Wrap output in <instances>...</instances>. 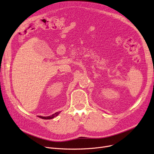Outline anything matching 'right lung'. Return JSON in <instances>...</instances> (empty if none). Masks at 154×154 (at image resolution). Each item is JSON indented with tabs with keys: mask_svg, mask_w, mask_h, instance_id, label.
I'll return each instance as SVG.
<instances>
[{
	"mask_svg": "<svg viewBox=\"0 0 154 154\" xmlns=\"http://www.w3.org/2000/svg\"><path fill=\"white\" fill-rule=\"evenodd\" d=\"M60 113V112H55L54 114H52V116H47V117H43V116H38V117L41 118V119H52L54 117H55L56 116H57Z\"/></svg>",
	"mask_w": 154,
	"mask_h": 154,
	"instance_id": "1",
	"label": "right lung"
}]
</instances>
